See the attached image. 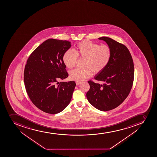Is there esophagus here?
Masks as SVG:
<instances>
[{"instance_id": "34e87169", "label": "esophagus", "mask_w": 157, "mask_h": 157, "mask_svg": "<svg viewBox=\"0 0 157 157\" xmlns=\"http://www.w3.org/2000/svg\"><path fill=\"white\" fill-rule=\"evenodd\" d=\"M76 83L77 86H79V85L81 84V82H79V81H76Z\"/></svg>"}]
</instances>
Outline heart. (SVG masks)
Wrapping results in <instances>:
<instances>
[{
    "mask_svg": "<svg viewBox=\"0 0 157 157\" xmlns=\"http://www.w3.org/2000/svg\"><path fill=\"white\" fill-rule=\"evenodd\" d=\"M112 56V50L109 45H99L90 41H85L78 44L74 52L67 50L63 56L65 66L72 68L76 65L77 57L86 59L84 69L76 68L70 72L71 79L83 81L90 77L92 71L95 74L101 73L107 67Z\"/></svg>",
    "mask_w": 157,
    "mask_h": 157,
    "instance_id": "obj_1",
    "label": "heart"
}]
</instances>
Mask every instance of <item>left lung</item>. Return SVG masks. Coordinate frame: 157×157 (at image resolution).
<instances>
[{"label":"left lung","mask_w":157,"mask_h":157,"mask_svg":"<svg viewBox=\"0 0 157 157\" xmlns=\"http://www.w3.org/2000/svg\"><path fill=\"white\" fill-rule=\"evenodd\" d=\"M98 39L110 47L112 56L105 68L94 77L103 84L88 81L90 88L86 97L94 107L105 112L118 107L127 98L134 81V65L125 45L107 37Z\"/></svg>","instance_id":"8db88e82"}]
</instances>
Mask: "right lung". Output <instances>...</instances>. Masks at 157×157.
<instances>
[{
    "instance_id": "add662e5",
    "label": "right lung",
    "mask_w": 157,
    "mask_h": 157,
    "mask_svg": "<svg viewBox=\"0 0 157 157\" xmlns=\"http://www.w3.org/2000/svg\"><path fill=\"white\" fill-rule=\"evenodd\" d=\"M71 44L48 39L32 52L25 66L24 82L28 95L36 107L47 113H59L71 100L75 82L58 81L68 76L63 56Z\"/></svg>"
}]
</instances>
